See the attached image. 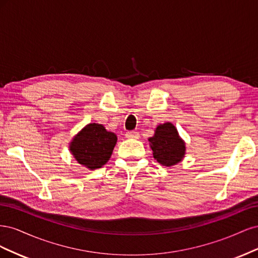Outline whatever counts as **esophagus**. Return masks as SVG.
I'll return each instance as SVG.
<instances>
[{
    "mask_svg": "<svg viewBox=\"0 0 258 258\" xmlns=\"http://www.w3.org/2000/svg\"><path fill=\"white\" fill-rule=\"evenodd\" d=\"M126 138H128V139H139L140 134L137 131H128V132H126Z\"/></svg>",
    "mask_w": 258,
    "mask_h": 258,
    "instance_id": "34e87169",
    "label": "esophagus"
}]
</instances>
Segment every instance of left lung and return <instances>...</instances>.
<instances>
[{"label": "left lung", "instance_id": "8db88e82", "mask_svg": "<svg viewBox=\"0 0 258 258\" xmlns=\"http://www.w3.org/2000/svg\"><path fill=\"white\" fill-rule=\"evenodd\" d=\"M154 158L162 166L171 167L182 160L185 154V143L178 137L172 123L166 122L156 128L154 137L148 139Z\"/></svg>", "mask_w": 258, "mask_h": 258}]
</instances>
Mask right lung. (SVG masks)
Returning <instances> with one entry per match:
<instances>
[{
	"label": "right lung",
	"instance_id": "right-lung-1",
	"mask_svg": "<svg viewBox=\"0 0 258 258\" xmlns=\"http://www.w3.org/2000/svg\"><path fill=\"white\" fill-rule=\"evenodd\" d=\"M117 142V137L99 123H89L70 145V151L81 165L95 170L110 159Z\"/></svg>",
	"mask_w": 258,
	"mask_h": 258
}]
</instances>
